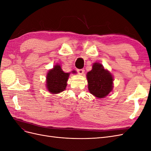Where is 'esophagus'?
Returning <instances> with one entry per match:
<instances>
[{
	"instance_id": "obj_1",
	"label": "esophagus",
	"mask_w": 151,
	"mask_h": 151,
	"mask_svg": "<svg viewBox=\"0 0 151 151\" xmlns=\"http://www.w3.org/2000/svg\"><path fill=\"white\" fill-rule=\"evenodd\" d=\"M77 72H78V74L80 75H83L84 72V69H77Z\"/></svg>"
}]
</instances>
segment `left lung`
Here are the masks:
<instances>
[{
  "label": "left lung",
  "instance_id": "8db88e82",
  "mask_svg": "<svg viewBox=\"0 0 151 151\" xmlns=\"http://www.w3.org/2000/svg\"><path fill=\"white\" fill-rule=\"evenodd\" d=\"M86 76L89 92L96 98L106 97L112 91L113 76L101 63H94L92 70L87 73Z\"/></svg>",
  "mask_w": 151,
  "mask_h": 151
}]
</instances>
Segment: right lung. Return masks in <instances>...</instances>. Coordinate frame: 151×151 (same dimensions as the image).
I'll return each mask as SVG.
<instances>
[{"label": "right lung", "instance_id": "obj_1", "mask_svg": "<svg viewBox=\"0 0 151 151\" xmlns=\"http://www.w3.org/2000/svg\"><path fill=\"white\" fill-rule=\"evenodd\" d=\"M76 72L73 70L72 73ZM70 73L63 72L60 65H55L50 70L47 75V89L52 94H58L64 91L67 85V81Z\"/></svg>", "mask_w": 151, "mask_h": 151}]
</instances>
